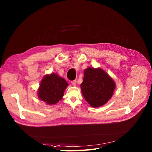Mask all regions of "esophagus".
I'll use <instances>...</instances> for the list:
<instances>
[{
	"label": "esophagus",
	"instance_id": "obj_1",
	"mask_svg": "<svg viewBox=\"0 0 152 152\" xmlns=\"http://www.w3.org/2000/svg\"><path fill=\"white\" fill-rule=\"evenodd\" d=\"M76 80H73V81H71V84H72V85L75 86V85H76Z\"/></svg>",
	"mask_w": 152,
	"mask_h": 152
}]
</instances>
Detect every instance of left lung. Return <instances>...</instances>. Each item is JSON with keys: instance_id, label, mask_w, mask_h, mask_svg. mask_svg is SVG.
<instances>
[{"instance_id": "obj_1", "label": "left lung", "mask_w": 152, "mask_h": 152, "mask_svg": "<svg viewBox=\"0 0 152 152\" xmlns=\"http://www.w3.org/2000/svg\"><path fill=\"white\" fill-rule=\"evenodd\" d=\"M113 79L100 68L88 67L84 70L81 84L83 96L93 107H99L111 99L115 90Z\"/></svg>"}]
</instances>
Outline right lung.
<instances>
[{
	"mask_svg": "<svg viewBox=\"0 0 152 152\" xmlns=\"http://www.w3.org/2000/svg\"><path fill=\"white\" fill-rule=\"evenodd\" d=\"M68 83L55 73L47 75L42 79L38 91L39 99L47 105H55L62 99Z\"/></svg>",
	"mask_w": 152,
	"mask_h": 152,
	"instance_id": "add662e5",
	"label": "right lung"
}]
</instances>
